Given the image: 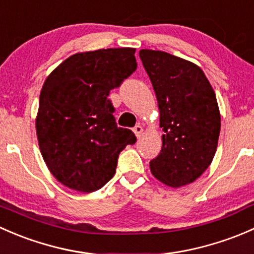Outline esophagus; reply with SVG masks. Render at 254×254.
Here are the masks:
<instances>
[{
    "label": "esophagus",
    "mask_w": 254,
    "mask_h": 254,
    "mask_svg": "<svg viewBox=\"0 0 254 254\" xmlns=\"http://www.w3.org/2000/svg\"><path fill=\"white\" fill-rule=\"evenodd\" d=\"M133 132H134L135 137L140 138V137H142V134H143V127L140 126V125H137V126L133 128Z\"/></svg>",
    "instance_id": "obj_1"
}]
</instances>
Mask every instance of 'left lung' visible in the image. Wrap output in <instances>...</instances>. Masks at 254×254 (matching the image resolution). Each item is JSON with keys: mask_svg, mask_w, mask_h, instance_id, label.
Returning <instances> with one entry per match:
<instances>
[{"mask_svg": "<svg viewBox=\"0 0 254 254\" xmlns=\"http://www.w3.org/2000/svg\"><path fill=\"white\" fill-rule=\"evenodd\" d=\"M142 64L158 100L164 134L160 154L149 163L153 176L169 187L194 182L215 155L220 111L214 89L193 62L143 49Z\"/></svg>", "mask_w": 254, "mask_h": 254, "instance_id": "8db88e82", "label": "left lung"}]
</instances>
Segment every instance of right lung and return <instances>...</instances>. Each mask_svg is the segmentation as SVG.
<instances>
[{
	"mask_svg": "<svg viewBox=\"0 0 254 254\" xmlns=\"http://www.w3.org/2000/svg\"><path fill=\"white\" fill-rule=\"evenodd\" d=\"M135 49L78 52L48 75L35 120L39 148L55 179L94 192L114 177L117 159L134 133L117 127L111 89L137 68Z\"/></svg>",
	"mask_w": 254,
	"mask_h": 254,
	"instance_id": "right-lung-1",
	"label": "right lung"
}]
</instances>
